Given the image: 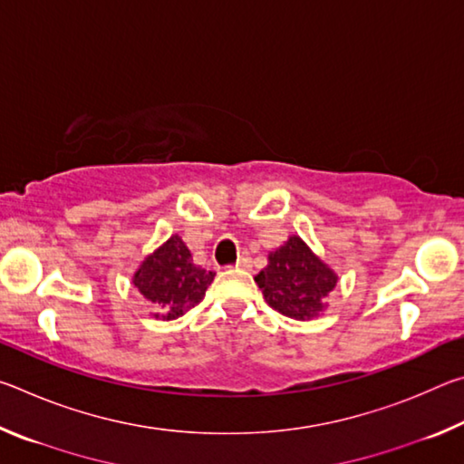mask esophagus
<instances>
[{
	"instance_id": "1",
	"label": "esophagus",
	"mask_w": 464,
	"mask_h": 464,
	"mask_svg": "<svg viewBox=\"0 0 464 464\" xmlns=\"http://www.w3.org/2000/svg\"><path fill=\"white\" fill-rule=\"evenodd\" d=\"M235 268H241V270H249L251 268V257L247 256V254H243L239 260H237V264H235Z\"/></svg>"
}]
</instances>
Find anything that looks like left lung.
<instances>
[{
  "label": "left lung",
  "instance_id": "8db88e82",
  "mask_svg": "<svg viewBox=\"0 0 464 464\" xmlns=\"http://www.w3.org/2000/svg\"><path fill=\"white\" fill-rule=\"evenodd\" d=\"M266 303L286 317L313 319L324 311L325 298L335 288V272L313 254L301 237H288L270 251L268 266L256 276Z\"/></svg>",
  "mask_w": 464,
  "mask_h": 464
}]
</instances>
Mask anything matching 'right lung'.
<instances>
[{
	"mask_svg": "<svg viewBox=\"0 0 464 464\" xmlns=\"http://www.w3.org/2000/svg\"><path fill=\"white\" fill-rule=\"evenodd\" d=\"M213 278L215 272L192 262L182 237L171 235L160 249L145 257L132 276V285L153 304L157 319L171 321L202 301Z\"/></svg>",
	"mask_w": 464,
	"mask_h": 464,
	"instance_id": "1",
	"label": "right lung"
}]
</instances>
